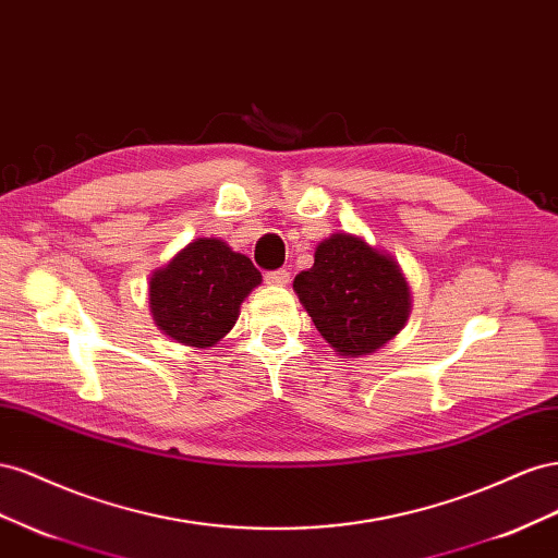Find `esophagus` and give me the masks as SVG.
I'll use <instances>...</instances> for the list:
<instances>
[{"mask_svg":"<svg viewBox=\"0 0 558 558\" xmlns=\"http://www.w3.org/2000/svg\"><path fill=\"white\" fill-rule=\"evenodd\" d=\"M266 284H270V288H284V284L290 282V274L284 268L280 270H270V274H266Z\"/></svg>","mask_w":558,"mask_h":558,"instance_id":"1","label":"esophagus"}]
</instances>
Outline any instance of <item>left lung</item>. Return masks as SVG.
Returning a JSON list of instances; mask_svg holds the SVG:
<instances>
[{"label": "left lung", "instance_id": "1", "mask_svg": "<svg viewBox=\"0 0 558 558\" xmlns=\"http://www.w3.org/2000/svg\"><path fill=\"white\" fill-rule=\"evenodd\" d=\"M294 292L341 357L376 353L411 313V290L397 259L345 231L315 247V264L294 278Z\"/></svg>", "mask_w": 558, "mask_h": 558}]
</instances>
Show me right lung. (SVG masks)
<instances>
[{"mask_svg": "<svg viewBox=\"0 0 558 558\" xmlns=\"http://www.w3.org/2000/svg\"><path fill=\"white\" fill-rule=\"evenodd\" d=\"M262 284L250 257L219 238H196L149 278V311L174 343L213 348L233 329L245 296Z\"/></svg>", "mask_w": 558, "mask_h": 558, "instance_id": "obj_1", "label": "right lung"}]
</instances>
